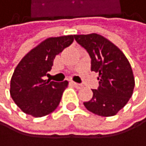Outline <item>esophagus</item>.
<instances>
[{
    "mask_svg": "<svg viewBox=\"0 0 146 146\" xmlns=\"http://www.w3.org/2000/svg\"><path fill=\"white\" fill-rule=\"evenodd\" d=\"M72 85L74 86H75L76 88H82V85L77 84V83H74V82H72Z\"/></svg>",
    "mask_w": 146,
    "mask_h": 146,
    "instance_id": "1",
    "label": "esophagus"
}]
</instances>
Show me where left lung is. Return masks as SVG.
I'll list each match as a JSON object with an SVG mask.
<instances>
[{"label":"left lung","mask_w":146,"mask_h":146,"mask_svg":"<svg viewBox=\"0 0 146 146\" xmlns=\"http://www.w3.org/2000/svg\"><path fill=\"white\" fill-rule=\"evenodd\" d=\"M91 58V71L99 72V88L93 89L85 107L95 115L112 116L118 113L132 96L135 81L132 69L123 52L97 33L74 35Z\"/></svg>","instance_id":"8db88e82"}]
</instances>
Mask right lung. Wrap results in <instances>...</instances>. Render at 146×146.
<instances>
[{
  "label": "right lung",
  "mask_w": 146,
  "mask_h": 146,
  "mask_svg": "<svg viewBox=\"0 0 146 146\" xmlns=\"http://www.w3.org/2000/svg\"><path fill=\"white\" fill-rule=\"evenodd\" d=\"M74 35L45 39L17 64L11 78L10 94L24 113L41 117L54 111L60 102L68 81L44 80L54 58L74 42Z\"/></svg>",
  "instance_id": "add662e5"
}]
</instances>
